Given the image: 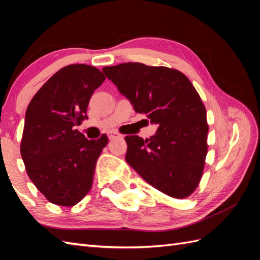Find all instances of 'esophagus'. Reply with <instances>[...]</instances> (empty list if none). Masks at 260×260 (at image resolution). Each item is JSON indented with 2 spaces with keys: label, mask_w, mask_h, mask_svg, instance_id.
I'll return each instance as SVG.
<instances>
[{
  "label": "esophagus",
  "mask_w": 260,
  "mask_h": 260,
  "mask_svg": "<svg viewBox=\"0 0 260 260\" xmlns=\"http://www.w3.org/2000/svg\"><path fill=\"white\" fill-rule=\"evenodd\" d=\"M117 137H120V135L118 133H115V132H113V133H109L108 134V139L109 140H115L117 139Z\"/></svg>",
  "instance_id": "obj_1"
}]
</instances>
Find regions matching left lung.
<instances>
[{
	"label": "left lung",
	"mask_w": 260,
	"mask_h": 260,
	"mask_svg": "<svg viewBox=\"0 0 260 260\" xmlns=\"http://www.w3.org/2000/svg\"><path fill=\"white\" fill-rule=\"evenodd\" d=\"M107 78L136 113L158 125L145 141L125 137L126 161L147 183L174 199L190 197L200 183L208 153L207 110L181 71L140 62L104 67Z\"/></svg>",
	"instance_id": "8db88e82"
}]
</instances>
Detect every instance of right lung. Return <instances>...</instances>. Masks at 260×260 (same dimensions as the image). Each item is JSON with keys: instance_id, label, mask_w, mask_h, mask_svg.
Returning <instances> with one entry per match:
<instances>
[{"instance_id": "1", "label": "right lung", "mask_w": 260, "mask_h": 260, "mask_svg": "<svg viewBox=\"0 0 260 260\" xmlns=\"http://www.w3.org/2000/svg\"><path fill=\"white\" fill-rule=\"evenodd\" d=\"M106 79L84 63L57 71L27 106L20 144L27 176L49 202L74 207L89 193L108 137L89 141L75 129L87 116L95 89Z\"/></svg>"}]
</instances>
